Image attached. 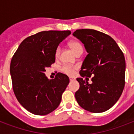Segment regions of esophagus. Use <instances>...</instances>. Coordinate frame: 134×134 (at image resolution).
Instances as JSON below:
<instances>
[{
	"label": "esophagus",
	"instance_id": "esophagus-1",
	"mask_svg": "<svg viewBox=\"0 0 134 134\" xmlns=\"http://www.w3.org/2000/svg\"><path fill=\"white\" fill-rule=\"evenodd\" d=\"M75 80V79L74 78H72V77H69V81H74Z\"/></svg>",
	"mask_w": 134,
	"mask_h": 134
}]
</instances>
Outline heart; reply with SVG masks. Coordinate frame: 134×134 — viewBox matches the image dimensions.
<instances>
[{
    "instance_id": "obj_1",
    "label": "heart",
    "mask_w": 134,
    "mask_h": 134,
    "mask_svg": "<svg viewBox=\"0 0 134 134\" xmlns=\"http://www.w3.org/2000/svg\"><path fill=\"white\" fill-rule=\"evenodd\" d=\"M69 46L76 55L79 54V53L82 54V53H83V46H82V44L79 41L73 40L69 42ZM60 47L58 46L56 49H55V58H58L59 55H60ZM77 68V66H75V65H65L62 67L61 70H62L63 73H65L67 75L73 76L75 74V70Z\"/></svg>"
}]
</instances>
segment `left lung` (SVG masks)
<instances>
[{
    "label": "left lung",
    "mask_w": 134,
    "mask_h": 134,
    "mask_svg": "<svg viewBox=\"0 0 134 134\" xmlns=\"http://www.w3.org/2000/svg\"><path fill=\"white\" fill-rule=\"evenodd\" d=\"M73 35L81 41L88 54L77 78L80 88L76 92L78 104L92 113L110 109L122 93L125 84V59L115 41L108 35L92 29L76 30ZM94 75L89 84L88 78Z\"/></svg>",
    "instance_id": "1"
}]
</instances>
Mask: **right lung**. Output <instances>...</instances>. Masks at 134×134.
Wrapping results in <instances>:
<instances>
[{"mask_svg": "<svg viewBox=\"0 0 134 134\" xmlns=\"http://www.w3.org/2000/svg\"><path fill=\"white\" fill-rule=\"evenodd\" d=\"M71 31H42L26 38L10 63L12 87L21 105L32 114L45 115L60 105L69 77L58 73L54 79L45 76L46 67L55 63V51Z\"/></svg>", "mask_w": 134, "mask_h": 134, "instance_id": "1", "label": "right lung"}]
</instances>
